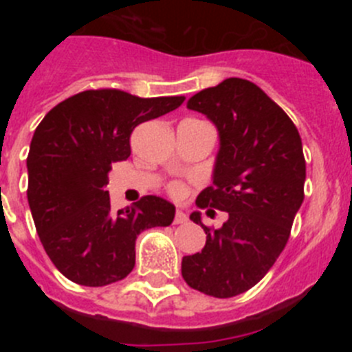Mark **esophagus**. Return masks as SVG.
I'll return each mask as SVG.
<instances>
[{"label": "esophagus", "mask_w": 352, "mask_h": 352, "mask_svg": "<svg viewBox=\"0 0 352 352\" xmlns=\"http://www.w3.org/2000/svg\"><path fill=\"white\" fill-rule=\"evenodd\" d=\"M186 222H188V217H186L183 211H176V214H174V223H176V226H183V223Z\"/></svg>", "instance_id": "esophagus-1"}]
</instances>
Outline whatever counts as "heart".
Returning <instances> with one entry per match:
<instances>
[{"mask_svg":"<svg viewBox=\"0 0 352 352\" xmlns=\"http://www.w3.org/2000/svg\"><path fill=\"white\" fill-rule=\"evenodd\" d=\"M169 194L173 195L174 199H183V197H185L186 190H185V186H183L182 183H173V185L169 186Z\"/></svg>","mask_w":352,"mask_h":352,"instance_id":"b5f03b06","label":"heart"}]
</instances>
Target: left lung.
<instances>
[{"label":"left lung","instance_id":"left-lung-1","mask_svg":"<svg viewBox=\"0 0 352 352\" xmlns=\"http://www.w3.org/2000/svg\"><path fill=\"white\" fill-rule=\"evenodd\" d=\"M186 105L206 114L220 135L213 185L195 204L227 211L229 219L211 229L201 213L190 214L206 245L183 257L182 275L208 296H238L270 272L291 236L307 176L300 132L257 84L239 77L195 93Z\"/></svg>","mask_w":352,"mask_h":352}]
</instances>
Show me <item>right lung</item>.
<instances>
[{"mask_svg": "<svg viewBox=\"0 0 352 352\" xmlns=\"http://www.w3.org/2000/svg\"><path fill=\"white\" fill-rule=\"evenodd\" d=\"M183 102L86 89L40 121L28 153V203L43 250L68 280L88 287L123 280L135 266L138 236L173 223L166 199L144 195L116 213L105 186L114 162L130 157L133 129Z\"/></svg>", "mask_w": 352, "mask_h": 352, "instance_id": "add662e5", "label": "right lung"}]
</instances>
